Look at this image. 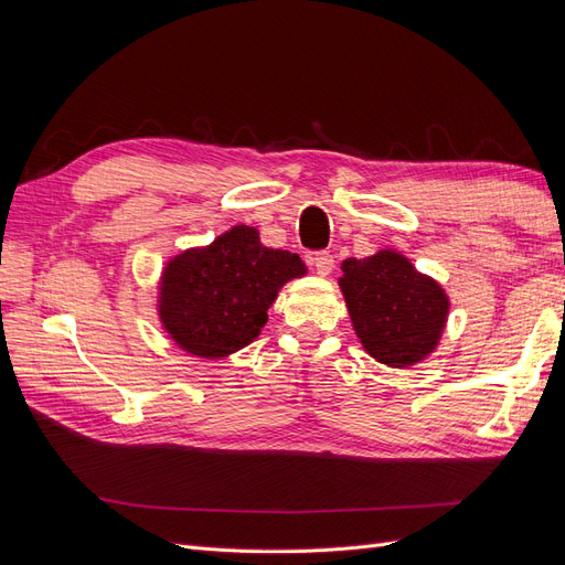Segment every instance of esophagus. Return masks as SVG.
<instances>
[{"label":"esophagus","instance_id":"obj_1","mask_svg":"<svg viewBox=\"0 0 565 565\" xmlns=\"http://www.w3.org/2000/svg\"><path fill=\"white\" fill-rule=\"evenodd\" d=\"M311 266L320 273V276H330L334 268V256L330 252H316L311 256Z\"/></svg>","mask_w":565,"mask_h":565}]
</instances>
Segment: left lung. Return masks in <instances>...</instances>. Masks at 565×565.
Returning a JSON list of instances; mask_svg holds the SVG:
<instances>
[{"label":"left lung","instance_id":"left-lung-1","mask_svg":"<svg viewBox=\"0 0 565 565\" xmlns=\"http://www.w3.org/2000/svg\"><path fill=\"white\" fill-rule=\"evenodd\" d=\"M339 278L355 334L388 367H407L429 355L448 318V297L405 256L377 252L347 259Z\"/></svg>","mask_w":565,"mask_h":565}]
</instances>
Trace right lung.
Instances as JSON below:
<instances>
[{
    "label": "right lung",
    "mask_w": 565,
    "mask_h": 565,
    "mask_svg": "<svg viewBox=\"0 0 565 565\" xmlns=\"http://www.w3.org/2000/svg\"><path fill=\"white\" fill-rule=\"evenodd\" d=\"M303 273L299 254L268 249L256 228L235 226L167 264L160 318L183 351L224 358L259 334L278 289Z\"/></svg>",
    "instance_id": "1"
}]
</instances>
